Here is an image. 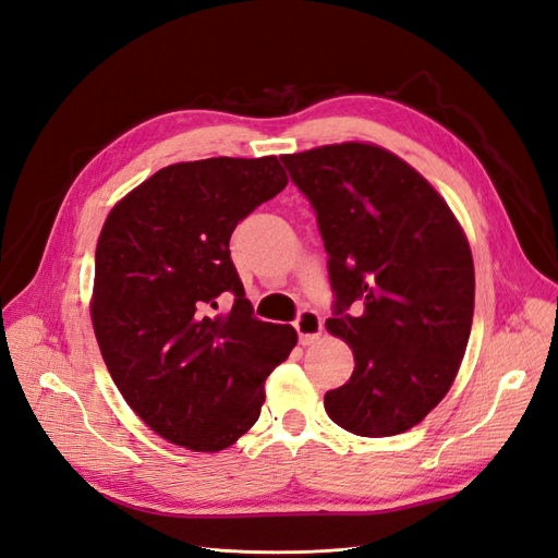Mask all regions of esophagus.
<instances>
[{"label":"esophagus","mask_w":558,"mask_h":558,"mask_svg":"<svg viewBox=\"0 0 558 558\" xmlns=\"http://www.w3.org/2000/svg\"><path fill=\"white\" fill-rule=\"evenodd\" d=\"M295 330L302 344H312L314 340H318L320 330H324V320H320V316L314 310H302L295 318Z\"/></svg>","instance_id":"esophagus-1"}]
</instances>
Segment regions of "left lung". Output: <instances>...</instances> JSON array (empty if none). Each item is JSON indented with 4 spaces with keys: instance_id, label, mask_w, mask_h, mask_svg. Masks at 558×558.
Wrapping results in <instances>:
<instances>
[{
    "instance_id": "obj_1",
    "label": "left lung",
    "mask_w": 558,
    "mask_h": 558,
    "mask_svg": "<svg viewBox=\"0 0 558 558\" xmlns=\"http://www.w3.org/2000/svg\"><path fill=\"white\" fill-rule=\"evenodd\" d=\"M316 214L335 293L326 328L353 349L326 412L363 437L416 426L451 388L475 312L465 234L433 185L391 150L347 142L281 156Z\"/></svg>"
}]
</instances>
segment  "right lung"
Segmentation results:
<instances>
[{"label":"right lung","mask_w":558,"mask_h":558,"mask_svg":"<svg viewBox=\"0 0 558 558\" xmlns=\"http://www.w3.org/2000/svg\"><path fill=\"white\" fill-rule=\"evenodd\" d=\"M275 156L162 167L107 216L95 251L93 328L109 375L144 424L221 451L256 424L265 379L298 344L253 316L230 258L240 221L286 189ZM233 307L216 315L217 300Z\"/></svg>","instance_id":"obj_1"}]
</instances>
